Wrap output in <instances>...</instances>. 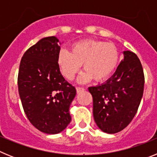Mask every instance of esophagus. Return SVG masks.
Returning <instances> with one entry per match:
<instances>
[{"instance_id": "34e87169", "label": "esophagus", "mask_w": 157, "mask_h": 157, "mask_svg": "<svg viewBox=\"0 0 157 157\" xmlns=\"http://www.w3.org/2000/svg\"><path fill=\"white\" fill-rule=\"evenodd\" d=\"M76 90H77L78 94H79V93L82 92V91L85 90V89L82 88V87H76Z\"/></svg>"}]
</instances>
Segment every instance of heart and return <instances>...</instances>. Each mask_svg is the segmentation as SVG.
<instances>
[{"label":"heart","mask_w":157,"mask_h":157,"mask_svg":"<svg viewBox=\"0 0 157 157\" xmlns=\"http://www.w3.org/2000/svg\"><path fill=\"white\" fill-rule=\"evenodd\" d=\"M120 56V51L113 43L86 39L72 44L71 52L66 49L59 51L57 63L67 79H73L83 63L86 71L79 77L80 82H84L92 78L102 82L116 70Z\"/></svg>","instance_id":"b5f03b06"}]
</instances>
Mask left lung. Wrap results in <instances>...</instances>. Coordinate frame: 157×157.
<instances>
[{
    "label": "left lung",
    "mask_w": 157,
    "mask_h": 157,
    "mask_svg": "<svg viewBox=\"0 0 157 157\" xmlns=\"http://www.w3.org/2000/svg\"><path fill=\"white\" fill-rule=\"evenodd\" d=\"M105 83L89 87L93 97L95 123L102 131L116 134L126 128L138 112L144 92L145 76L140 59L130 51Z\"/></svg>",
    "instance_id": "left-lung-1"
}]
</instances>
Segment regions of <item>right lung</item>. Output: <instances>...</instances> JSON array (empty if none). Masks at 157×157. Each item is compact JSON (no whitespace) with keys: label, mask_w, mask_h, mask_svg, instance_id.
<instances>
[{"label":"right lung","mask_w":157,"mask_h":157,"mask_svg":"<svg viewBox=\"0 0 157 157\" xmlns=\"http://www.w3.org/2000/svg\"><path fill=\"white\" fill-rule=\"evenodd\" d=\"M56 37H44L23 54L18 89L25 114L32 125L45 134L61 132L70 123L69 108L76 95L57 63L60 50Z\"/></svg>","instance_id":"1"}]
</instances>
